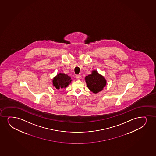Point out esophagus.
<instances>
[{
    "label": "esophagus",
    "mask_w": 156,
    "mask_h": 156,
    "mask_svg": "<svg viewBox=\"0 0 156 156\" xmlns=\"http://www.w3.org/2000/svg\"><path fill=\"white\" fill-rule=\"evenodd\" d=\"M80 76L79 75H76V78L77 79H80Z\"/></svg>",
    "instance_id": "esophagus-1"
}]
</instances>
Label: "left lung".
I'll use <instances>...</instances> for the list:
<instances>
[{"instance_id": "1", "label": "left lung", "mask_w": 156, "mask_h": 156, "mask_svg": "<svg viewBox=\"0 0 156 156\" xmlns=\"http://www.w3.org/2000/svg\"><path fill=\"white\" fill-rule=\"evenodd\" d=\"M85 80L89 89L94 94L102 90L107 83L105 78L96 70H93L92 73L85 77Z\"/></svg>"}]
</instances>
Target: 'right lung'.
Returning <instances> with one entry per match:
<instances>
[{
  "label": "right lung",
  "mask_w": 156,
  "mask_h": 156,
  "mask_svg": "<svg viewBox=\"0 0 156 156\" xmlns=\"http://www.w3.org/2000/svg\"><path fill=\"white\" fill-rule=\"evenodd\" d=\"M72 80L67 74L60 73L54 77L52 80L53 86L57 89L66 88L71 83Z\"/></svg>",
  "instance_id": "1"
}]
</instances>
